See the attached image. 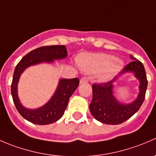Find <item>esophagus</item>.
<instances>
[{"mask_svg": "<svg viewBox=\"0 0 156 156\" xmlns=\"http://www.w3.org/2000/svg\"><path fill=\"white\" fill-rule=\"evenodd\" d=\"M87 78H81L80 80V84H83V83H87Z\"/></svg>", "mask_w": 156, "mask_h": 156, "instance_id": "1", "label": "esophagus"}]
</instances>
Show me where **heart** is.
I'll list each match as a JSON object with an SVG mask.
<instances>
[{
    "label": "heart",
    "mask_w": 156,
    "mask_h": 156,
    "mask_svg": "<svg viewBox=\"0 0 156 156\" xmlns=\"http://www.w3.org/2000/svg\"><path fill=\"white\" fill-rule=\"evenodd\" d=\"M77 62L83 71L97 73V78L103 81L112 78L123 66L122 60L105 53H83L77 59Z\"/></svg>",
    "instance_id": "obj_1"
}]
</instances>
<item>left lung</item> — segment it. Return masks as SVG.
<instances>
[{"label":"left lung","mask_w":156,"mask_h":156,"mask_svg":"<svg viewBox=\"0 0 156 156\" xmlns=\"http://www.w3.org/2000/svg\"><path fill=\"white\" fill-rule=\"evenodd\" d=\"M131 62L122 71L119 76L132 72L139 81V94L136 100L130 103L119 101L114 95V84L119 77H115L109 82L94 84L93 87V99L90 104L91 115L99 122L106 125H119L130 119L139 110L144 101L148 81L144 65L132 55Z\"/></svg>","instance_id":"8db88e82"}]
</instances>
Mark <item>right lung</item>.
I'll list each match as a JSON object with an SVG mask.
<instances>
[{"label":"right lung","instance_id":"1","mask_svg":"<svg viewBox=\"0 0 156 156\" xmlns=\"http://www.w3.org/2000/svg\"><path fill=\"white\" fill-rule=\"evenodd\" d=\"M67 50L64 45L41 47L29 52L20 61L14 70L11 84V94L13 103L20 114L29 122L40 125L56 122L62 117L68 105L69 98L79 84L77 78H62L51 98L44 106L37 108L24 107L18 97V83L23 72L31 66L41 63H53L54 60L66 58Z\"/></svg>","mask_w":156,"mask_h":156}]
</instances>
